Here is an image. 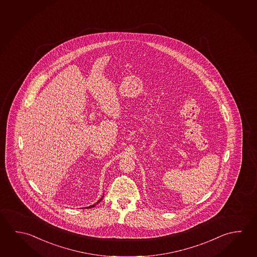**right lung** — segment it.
I'll return each mask as SVG.
<instances>
[{"label":"right lung","mask_w":257,"mask_h":257,"mask_svg":"<svg viewBox=\"0 0 257 257\" xmlns=\"http://www.w3.org/2000/svg\"><path fill=\"white\" fill-rule=\"evenodd\" d=\"M103 198H104V194H103V197H102V198H100L99 200H98V201H97V202L95 203V204H94V205H91V206H89V207H88V208H91V207H95V205H96V204H98V203H99L100 201H101V200H102V199H103Z\"/></svg>","instance_id":"1"}]
</instances>
